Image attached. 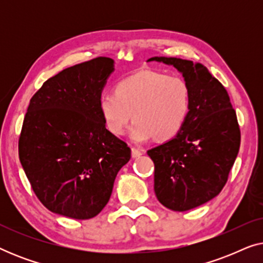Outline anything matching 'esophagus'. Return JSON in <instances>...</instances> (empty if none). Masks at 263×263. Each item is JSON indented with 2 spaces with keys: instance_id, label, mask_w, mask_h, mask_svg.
<instances>
[{
  "instance_id": "obj_1",
  "label": "esophagus",
  "mask_w": 263,
  "mask_h": 263,
  "mask_svg": "<svg viewBox=\"0 0 263 263\" xmlns=\"http://www.w3.org/2000/svg\"><path fill=\"white\" fill-rule=\"evenodd\" d=\"M142 156V152L139 148H135V147H132V157L133 158H139Z\"/></svg>"
}]
</instances>
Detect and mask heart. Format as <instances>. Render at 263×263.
Wrapping results in <instances>:
<instances>
[{
  "label": "heart",
  "instance_id": "1",
  "mask_svg": "<svg viewBox=\"0 0 263 263\" xmlns=\"http://www.w3.org/2000/svg\"><path fill=\"white\" fill-rule=\"evenodd\" d=\"M190 105V88L184 79L154 70H141L123 79L115 92H103L97 103L111 134L123 135L133 118L130 135L136 142L174 139L189 116Z\"/></svg>",
  "mask_w": 263,
  "mask_h": 263
}]
</instances>
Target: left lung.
Listing matches in <instances>:
<instances>
[{"label":"left lung","mask_w":263,"mask_h":263,"mask_svg":"<svg viewBox=\"0 0 263 263\" xmlns=\"http://www.w3.org/2000/svg\"><path fill=\"white\" fill-rule=\"evenodd\" d=\"M177 69L188 82L190 112L182 130L147 151L154 163V193L168 210L184 212L214 199L228 182L240 145V132L230 97L203 64L176 57L147 62Z\"/></svg>","instance_id":"obj_1"}]
</instances>
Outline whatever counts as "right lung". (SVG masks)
<instances>
[{
    "label": "right lung",
    "instance_id": "right-lung-1",
    "mask_svg": "<svg viewBox=\"0 0 263 263\" xmlns=\"http://www.w3.org/2000/svg\"><path fill=\"white\" fill-rule=\"evenodd\" d=\"M114 70L112 59L97 57L50 78L30 100L19 158L35 195L52 213L96 217L130 159V148L107 130L97 106Z\"/></svg>",
    "mask_w": 263,
    "mask_h": 263
}]
</instances>
